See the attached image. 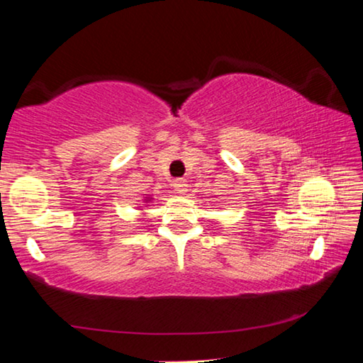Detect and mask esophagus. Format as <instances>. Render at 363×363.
<instances>
[{"instance_id": "34e87169", "label": "esophagus", "mask_w": 363, "mask_h": 363, "mask_svg": "<svg viewBox=\"0 0 363 363\" xmlns=\"http://www.w3.org/2000/svg\"><path fill=\"white\" fill-rule=\"evenodd\" d=\"M173 187L176 190V194H179V195H184L187 192V184L184 179H176L174 184H173Z\"/></svg>"}]
</instances>
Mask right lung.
<instances>
[{
	"mask_svg": "<svg viewBox=\"0 0 363 363\" xmlns=\"http://www.w3.org/2000/svg\"><path fill=\"white\" fill-rule=\"evenodd\" d=\"M145 201H150V196H145Z\"/></svg>",
	"mask_w": 363,
	"mask_h": 363,
	"instance_id": "obj_1",
	"label": "right lung"
}]
</instances>
